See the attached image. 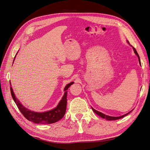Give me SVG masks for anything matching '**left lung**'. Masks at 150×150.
Listing matches in <instances>:
<instances>
[{
  "instance_id": "1",
  "label": "left lung",
  "mask_w": 150,
  "mask_h": 150,
  "mask_svg": "<svg viewBox=\"0 0 150 150\" xmlns=\"http://www.w3.org/2000/svg\"><path fill=\"white\" fill-rule=\"evenodd\" d=\"M127 42H128V44H129V41H128V40H127ZM129 45H130V44H129ZM130 46L133 47V51H134V54H136V55L137 56V57H138V58L139 63V64L141 65L140 58H139V56L138 54V52H137V50H136V49H134L132 46H131V45H130ZM91 108H92L93 111L95 113H96V115H98V116H100L101 117H102V118H103V119H105V120H108V121L117 120L121 119V118H122V117H125V116H126L128 115V114H129V113L131 112V111H133V110H132L131 111H130L129 112H128V113H126V114L123 115H122V116H111L106 115H105V114H104V113H102L101 112H99V111H97V110H94V109L93 107H91Z\"/></svg>"
}]
</instances>
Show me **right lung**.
<instances>
[{
  "instance_id": "1",
  "label": "right lung",
  "mask_w": 150,
  "mask_h": 150,
  "mask_svg": "<svg viewBox=\"0 0 150 150\" xmlns=\"http://www.w3.org/2000/svg\"><path fill=\"white\" fill-rule=\"evenodd\" d=\"M17 55V54H16ZM16 56L13 59V62L15 61ZM74 84V82H71L67 84L64 89V94L63 95L62 99L59 103H58L56 107L54 108L52 110L49 111H44V112H35L32 111L29 109L25 108L21 102L18 99L13 92V89L12 88V85L10 81V86H11V93L13 101L16 103L19 110L21 112L22 115L25 117L27 120L33 122L34 123L37 124H42V125H47V124H52L58 121L61 120L64 117L66 111V106H67V89L70 86Z\"/></svg>"
}]
</instances>
